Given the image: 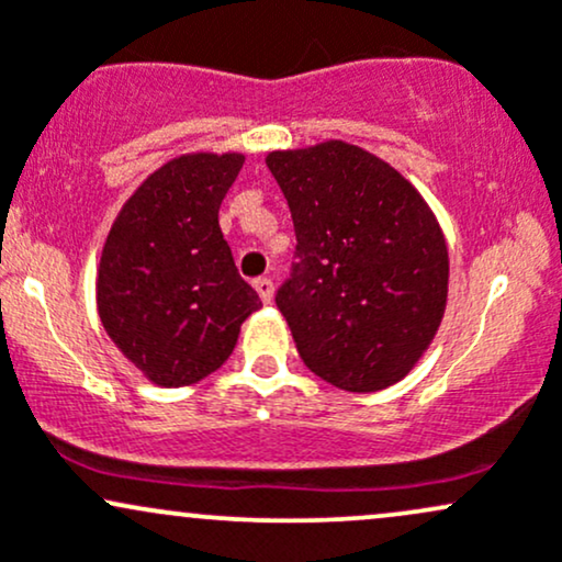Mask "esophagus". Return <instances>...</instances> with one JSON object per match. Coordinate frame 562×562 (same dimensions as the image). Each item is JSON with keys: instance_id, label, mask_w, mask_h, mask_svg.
I'll return each mask as SVG.
<instances>
[{"instance_id": "1", "label": "esophagus", "mask_w": 562, "mask_h": 562, "mask_svg": "<svg viewBox=\"0 0 562 562\" xmlns=\"http://www.w3.org/2000/svg\"><path fill=\"white\" fill-rule=\"evenodd\" d=\"M254 288H256V293L261 295L263 303H269L274 299V282L269 280V277H259V280L254 282Z\"/></svg>"}]
</instances>
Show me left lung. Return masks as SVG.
I'll use <instances>...</instances> for the list:
<instances>
[{"mask_svg":"<svg viewBox=\"0 0 562 562\" xmlns=\"http://www.w3.org/2000/svg\"><path fill=\"white\" fill-rule=\"evenodd\" d=\"M295 229L274 301L303 364L344 391H380L415 367L441 325L449 256L436 216L385 160L322 142L269 153Z\"/></svg>","mask_w":562,"mask_h":562,"instance_id":"obj_1","label":"left lung"}]
</instances>
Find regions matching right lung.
I'll return each instance as SVG.
<instances>
[{
	"label": "right lung",
	"instance_id": "obj_1",
	"mask_svg": "<svg viewBox=\"0 0 562 562\" xmlns=\"http://www.w3.org/2000/svg\"><path fill=\"white\" fill-rule=\"evenodd\" d=\"M243 160L237 153L169 160L126 200L102 248V327L128 362L166 389L218 370L243 322L261 306L218 227V205Z\"/></svg>",
	"mask_w": 562,
	"mask_h": 562
}]
</instances>
